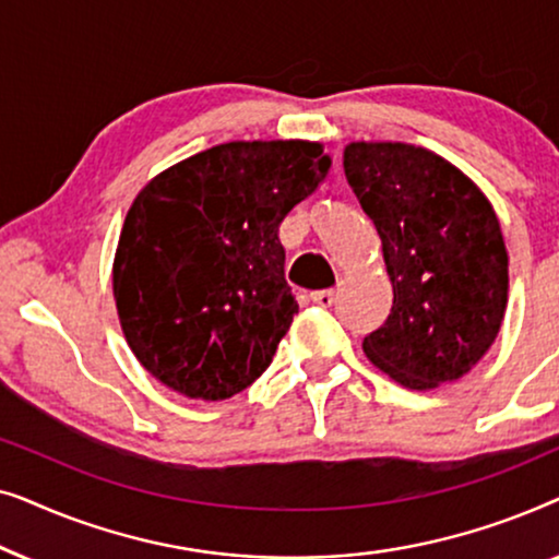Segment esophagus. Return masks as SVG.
I'll use <instances>...</instances> for the list:
<instances>
[{"label":"esophagus","mask_w":559,"mask_h":559,"mask_svg":"<svg viewBox=\"0 0 559 559\" xmlns=\"http://www.w3.org/2000/svg\"><path fill=\"white\" fill-rule=\"evenodd\" d=\"M310 300L320 305V308H331L335 302V293L333 289H316V293H310Z\"/></svg>","instance_id":"34e87169"}]
</instances>
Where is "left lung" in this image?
<instances>
[{
  "instance_id": "obj_1",
  "label": "left lung",
  "mask_w": 559,
  "mask_h": 559,
  "mask_svg": "<svg viewBox=\"0 0 559 559\" xmlns=\"http://www.w3.org/2000/svg\"><path fill=\"white\" fill-rule=\"evenodd\" d=\"M343 170L377 226L394 289L364 354L419 392L465 377L507 312L509 257L491 203L455 165L415 144L354 142Z\"/></svg>"
}]
</instances>
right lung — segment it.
Listing matches in <instances>:
<instances>
[{"label":"right lung","mask_w":559,"mask_h":559,"mask_svg":"<svg viewBox=\"0 0 559 559\" xmlns=\"http://www.w3.org/2000/svg\"><path fill=\"white\" fill-rule=\"evenodd\" d=\"M328 167L318 142H228L142 188L114 257V300L152 377L205 402L262 377L297 312L280 224Z\"/></svg>","instance_id":"right-lung-1"}]
</instances>
